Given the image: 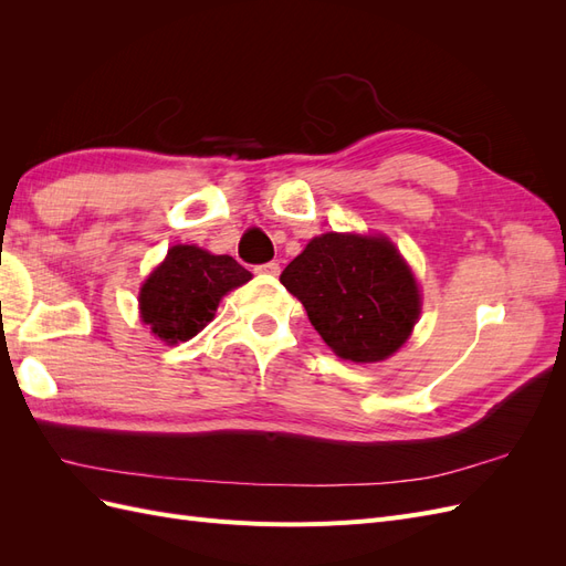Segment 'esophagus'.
<instances>
[{"mask_svg":"<svg viewBox=\"0 0 566 566\" xmlns=\"http://www.w3.org/2000/svg\"><path fill=\"white\" fill-rule=\"evenodd\" d=\"M256 273H264V276H279L281 273V264L279 262H266V264H260L254 266Z\"/></svg>","mask_w":566,"mask_h":566,"instance_id":"1","label":"esophagus"}]
</instances>
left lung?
Masks as SVG:
<instances>
[{
	"label": "left lung",
	"instance_id": "obj_1",
	"mask_svg": "<svg viewBox=\"0 0 566 566\" xmlns=\"http://www.w3.org/2000/svg\"><path fill=\"white\" fill-rule=\"evenodd\" d=\"M281 283L306 310L339 358L385 361L413 333L420 287L385 235L323 233L281 273Z\"/></svg>",
	"mask_w": 566,
	"mask_h": 566
}]
</instances>
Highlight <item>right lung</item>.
Masks as SVG:
<instances>
[{
  "label": "right lung",
  "instance_id": "add662e5",
  "mask_svg": "<svg viewBox=\"0 0 566 566\" xmlns=\"http://www.w3.org/2000/svg\"><path fill=\"white\" fill-rule=\"evenodd\" d=\"M250 279L252 273L229 254L175 245L142 285V321L167 345L186 342L214 318L221 297Z\"/></svg>",
  "mask_w": 566,
  "mask_h": 566
}]
</instances>
